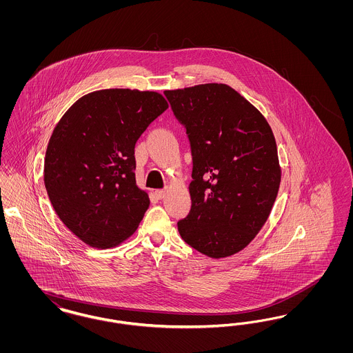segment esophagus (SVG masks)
I'll return each mask as SVG.
<instances>
[{
	"label": "esophagus",
	"instance_id": "obj_1",
	"mask_svg": "<svg viewBox=\"0 0 353 353\" xmlns=\"http://www.w3.org/2000/svg\"><path fill=\"white\" fill-rule=\"evenodd\" d=\"M165 189H159V190H156L154 192V194H156V197L159 199V200H161V199H164V196H165Z\"/></svg>",
	"mask_w": 353,
	"mask_h": 353
}]
</instances>
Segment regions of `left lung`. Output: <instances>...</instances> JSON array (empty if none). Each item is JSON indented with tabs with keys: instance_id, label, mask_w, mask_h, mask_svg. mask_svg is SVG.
Segmentation results:
<instances>
[{
	"instance_id": "obj_1",
	"label": "left lung",
	"mask_w": 353,
	"mask_h": 353,
	"mask_svg": "<svg viewBox=\"0 0 353 353\" xmlns=\"http://www.w3.org/2000/svg\"><path fill=\"white\" fill-rule=\"evenodd\" d=\"M190 144L192 208L177 222L210 258L241 252L269 217L281 184L276 143L262 114L226 84L165 91Z\"/></svg>"
}]
</instances>
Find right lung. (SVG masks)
I'll return each instance as SVG.
<instances>
[{
	"instance_id": "right-lung-1",
	"label": "right lung",
	"mask_w": 353,
	"mask_h": 353,
	"mask_svg": "<svg viewBox=\"0 0 353 353\" xmlns=\"http://www.w3.org/2000/svg\"><path fill=\"white\" fill-rule=\"evenodd\" d=\"M168 108L157 92L101 90L75 101L51 134L45 186L61 221L105 249L128 238L150 206L136 186L134 144Z\"/></svg>"
}]
</instances>
